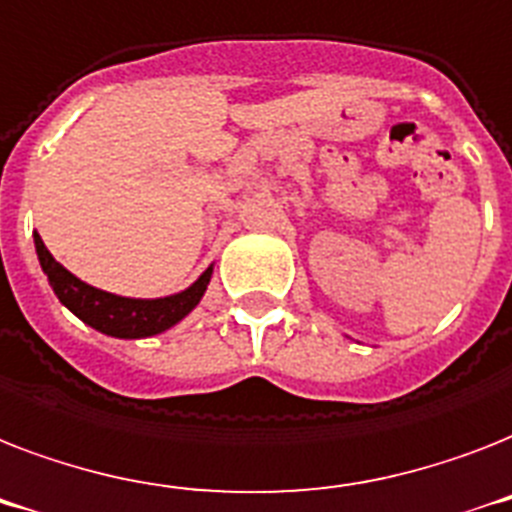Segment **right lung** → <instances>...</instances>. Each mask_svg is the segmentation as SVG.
<instances>
[{"instance_id": "1", "label": "right lung", "mask_w": 512, "mask_h": 512, "mask_svg": "<svg viewBox=\"0 0 512 512\" xmlns=\"http://www.w3.org/2000/svg\"><path fill=\"white\" fill-rule=\"evenodd\" d=\"M34 243L36 253H39V264H42L55 296L60 298V304L68 306L79 320L92 325L94 330L113 335V338H147V335H158L169 330L171 325H177L182 317H187L198 306L208 288L211 272H214L208 267L190 288L177 293V296L124 298L92 288L76 275H71L63 264L52 259V253L47 251V245L42 243L39 235H34Z\"/></svg>"}]
</instances>
